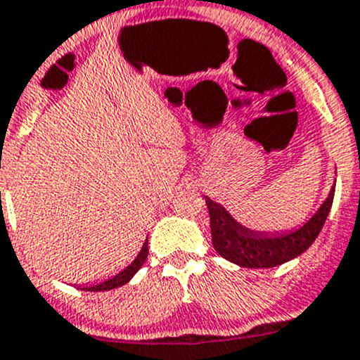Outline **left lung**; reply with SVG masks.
Wrapping results in <instances>:
<instances>
[{"label": "left lung", "mask_w": 360, "mask_h": 360, "mask_svg": "<svg viewBox=\"0 0 360 360\" xmlns=\"http://www.w3.org/2000/svg\"><path fill=\"white\" fill-rule=\"evenodd\" d=\"M334 190L335 184H332L327 199L305 224H302L298 229L281 231V233L248 229L241 226L236 218H233V214L221 204L206 197L214 250L224 259L243 268H274L295 259L304 254L320 234L330 213Z\"/></svg>", "instance_id": "left-lung-1"}]
</instances>
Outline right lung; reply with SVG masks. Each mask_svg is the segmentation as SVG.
I'll return each instance as SVG.
<instances>
[{"instance_id": "right-lung-1", "label": "right lung", "mask_w": 360, "mask_h": 360, "mask_svg": "<svg viewBox=\"0 0 360 360\" xmlns=\"http://www.w3.org/2000/svg\"><path fill=\"white\" fill-rule=\"evenodd\" d=\"M147 254H149V247H147V240H146V243H143L142 248H140L139 256L134 257V259L131 261L124 270H120L119 274H115L113 277H108L106 281L86 284V286H83L82 290L83 291H110V290H115V288L119 286H124V284H127V282L133 278V275L142 268V264L146 263L147 259Z\"/></svg>"}]
</instances>
